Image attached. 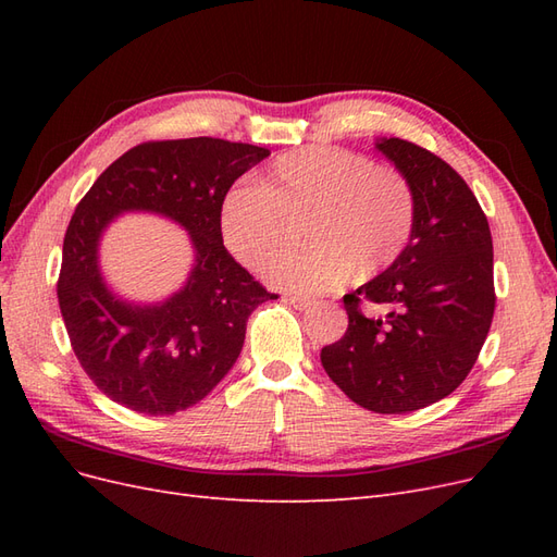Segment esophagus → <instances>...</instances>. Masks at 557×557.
Segmentation results:
<instances>
[{
	"label": "esophagus",
	"mask_w": 557,
	"mask_h": 557,
	"mask_svg": "<svg viewBox=\"0 0 557 557\" xmlns=\"http://www.w3.org/2000/svg\"><path fill=\"white\" fill-rule=\"evenodd\" d=\"M285 301H290V305L295 307V309H299V311H307V309H311L313 307V299H309V297H299V295H290L288 299Z\"/></svg>",
	"instance_id": "34e87169"
}]
</instances>
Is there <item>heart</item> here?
Returning a JSON list of instances; mask_svg holds the SVG:
<instances>
[{
  "instance_id": "heart-1",
  "label": "heart",
  "mask_w": 557,
  "mask_h": 557,
  "mask_svg": "<svg viewBox=\"0 0 557 557\" xmlns=\"http://www.w3.org/2000/svg\"><path fill=\"white\" fill-rule=\"evenodd\" d=\"M299 221L307 246L269 264L267 278L299 295L330 293L399 260L416 225V193L395 166L356 150L307 146L276 158L223 209L225 242L250 267L288 248Z\"/></svg>"
}]
</instances>
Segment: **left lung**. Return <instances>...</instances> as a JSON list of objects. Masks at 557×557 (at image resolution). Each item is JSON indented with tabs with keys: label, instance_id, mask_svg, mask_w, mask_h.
<instances>
[{
	"label": "left lung",
	"instance_id": "8db88e82",
	"mask_svg": "<svg viewBox=\"0 0 557 557\" xmlns=\"http://www.w3.org/2000/svg\"><path fill=\"white\" fill-rule=\"evenodd\" d=\"M416 193V225L399 260L344 297L348 330L320 350L327 376L374 413H409L458 387L495 313L493 237L465 178L407 139L376 141ZM385 306L367 317L361 301Z\"/></svg>",
	"mask_w": 557,
	"mask_h": 557
}]
</instances>
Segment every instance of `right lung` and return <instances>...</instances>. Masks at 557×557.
<instances>
[{
	"label": "right lung",
	"mask_w": 557,
	"mask_h": 557,
	"mask_svg": "<svg viewBox=\"0 0 557 557\" xmlns=\"http://www.w3.org/2000/svg\"><path fill=\"white\" fill-rule=\"evenodd\" d=\"M267 156L213 137L146 141L78 201L62 244L58 301L83 372L115 404L148 416L183 411L237 362L248 315L276 295L227 252L221 211L232 183ZM123 210L162 212L191 234L194 274L162 306L115 300L98 274V237Z\"/></svg>",
	"instance_id": "right-lung-1"
}]
</instances>
